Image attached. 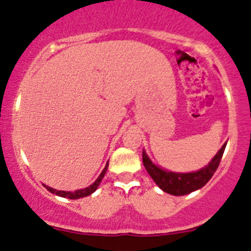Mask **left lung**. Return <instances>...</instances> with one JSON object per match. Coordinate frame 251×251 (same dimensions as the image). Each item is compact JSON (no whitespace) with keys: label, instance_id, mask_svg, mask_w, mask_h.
Returning <instances> with one entry per match:
<instances>
[{"label":"left lung","instance_id":"left-lung-1","mask_svg":"<svg viewBox=\"0 0 251 251\" xmlns=\"http://www.w3.org/2000/svg\"><path fill=\"white\" fill-rule=\"evenodd\" d=\"M226 143H224L223 147L219 149V151L211 160V163L208 165H206L201 170L195 171V173L180 174L164 170V169L152 164V161L149 159V156H148L144 150H143V164H144L148 174L151 176L155 183L164 192L170 193V195L174 196H183L203 187L211 180L213 174L218 169L222 156H223L224 149H226Z\"/></svg>","mask_w":251,"mask_h":251}]
</instances>
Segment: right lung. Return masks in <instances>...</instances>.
<instances>
[{
	"label": "right lung",
	"mask_w": 251,
	"mask_h": 251,
	"mask_svg": "<svg viewBox=\"0 0 251 251\" xmlns=\"http://www.w3.org/2000/svg\"><path fill=\"white\" fill-rule=\"evenodd\" d=\"M107 168H108V164H107V165L104 166L103 171H102L101 175L99 176V178H97V180L95 181V182L92 183L91 186H88V187H86V188H82V190H77V191H58V190H55V188L49 187V186H45V185L44 186H45V187H47V190L49 191V192L54 193V195L60 196V197H65V199H69V200L82 199V197H86V196H90V195H91V193H94L95 191L97 190V187H99L100 183H101L102 178H103L104 174H106Z\"/></svg>",
	"instance_id": "right-lung-1"
}]
</instances>
